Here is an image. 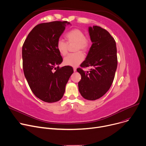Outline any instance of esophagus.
<instances>
[{
	"mask_svg": "<svg viewBox=\"0 0 146 146\" xmlns=\"http://www.w3.org/2000/svg\"><path fill=\"white\" fill-rule=\"evenodd\" d=\"M76 69H76V67H73V70H74V72L76 71Z\"/></svg>",
	"mask_w": 146,
	"mask_h": 146,
	"instance_id": "34e87169",
	"label": "esophagus"
}]
</instances>
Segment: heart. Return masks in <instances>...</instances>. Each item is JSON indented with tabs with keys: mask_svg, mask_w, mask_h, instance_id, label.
<instances>
[{
	"mask_svg": "<svg viewBox=\"0 0 146 146\" xmlns=\"http://www.w3.org/2000/svg\"><path fill=\"white\" fill-rule=\"evenodd\" d=\"M64 37L66 42L61 38L57 40V50L62 56H64L68 53L69 45L76 44L74 50L77 53L68 55L64 59L63 63L66 66H77L84 60V54L80 51L85 52L89 49L90 45V38L85 36L84 32L78 28L73 29L67 32Z\"/></svg>",
	"mask_w": 146,
	"mask_h": 146,
	"instance_id": "b5f03b06",
	"label": "heart"
}]
</instances>
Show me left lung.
<instances>
[{
	"mask_svg": "<svg viewBox=\"0 0 146 146\" xmlns=\"http://www.w3.org/2000/svg\"><path fill=\"white\" fill-rule=\"evenodd\" d=\"M93 43L86 60L80 64L85 68L92 66L89 72L78 68L81 75L79 90L85 99L95 100L106 93L113 83L117 66V48L111 35L100 26L89 27Z\"/></svg>",
	"mask_w": 146,
	"mask_h": 146,
	"instance_id": "8db88e82",
	"label": "left lung"
}]
</instances>
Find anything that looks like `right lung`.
<instances>
[{"mask_svg":"<svg viewBox=\"0 0 146 146\" xmlns=\"http://www.w3.org/2000/svg\"><path fill=\"white\" fill-rule=\"evenodd\" d=\"M69 24L67 21L38 24L29 33L23 44L25 76L33 93L44 102L53 103L62 98L73 73L71 66L56 67L63 61L56 43Z\"/></svg>","mask_w":146,"mask_h":146,"instance_id":"obj_1","label":"right lung"}]
</instances>
